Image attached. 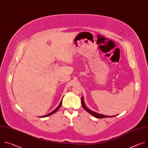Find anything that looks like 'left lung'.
<instances>
[{
  "label": "left lung",
  "instance_id": "1",
  "mask_svg": "<svg viewBox=\"0 0 148 148\" xmlns=\"http://www.w3.org/2000/svg\"><path fill=\"white\" fill-rule=\"evenodd\" d=\"M81 104L82 105L83 108L85 109L88 113H90V114H91L92 115H93L94 116L97 118H109V117H114V116H115L116 115H114V116H106V115H102V114H98V113H97V112H95L94 111H91L90 110H89L87 107L86 105H85V103H84V97L83 96L81 98Z\"/></svg>",
  "mask_w": 148,
  "mask_h": 148
}]
</instances>
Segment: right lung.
<instances>
[{"mask_svg": "<svg viewBox=\"0 0 148 148\" xmlns=\"http://www.w3.org/2000/svg\"><path fill=\"white\" fill-rule=\"evenodd\" d=\"M61 103H62V100H61V101L60 102V104H59V105L53 111H52L51 112H50V113H49V114H47V115H44V116H40V117H47V116H50V115H52L53 114H54V113H55L56 112H57V111L60 108V107H61Z\"/></svg>", "mask_w": 148, "mask_h": 148, "instance_id": "right-lung-1", "label": "right lung"}]
</instances>
